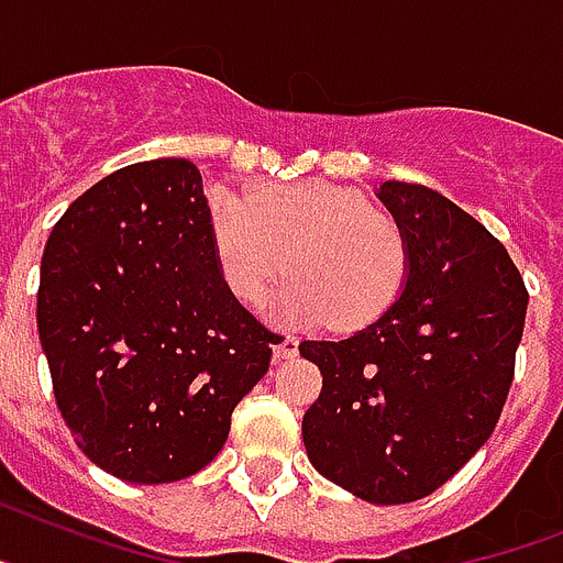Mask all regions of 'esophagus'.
<instances>
[{
	"instance_id": "esophagus-1",
	"label": "esophagus",
	"mask_w": 563,
	"mask_h": 563,
	"mask_svg": "<svg viewBox=\"0 0 563 563\" xmlns=\"http://www.w3.org/2000/svg\"><path fill=\"white\" fill-rule=\"evenodd\" d=\"M273 354H276V360H292V356L299 354V339L276 336V342H273Z\"/></svg>"
}]
</instances>
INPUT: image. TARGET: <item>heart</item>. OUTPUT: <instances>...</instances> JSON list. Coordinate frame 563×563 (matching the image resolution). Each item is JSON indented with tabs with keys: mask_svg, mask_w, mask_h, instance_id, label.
<instances>
[{
	"mask_svg": "<svg viewBox=\"0 0 563 563\" xmlns=\"http://www.w3.org/2000/svg\"><path fill=\"white\" fill-rule=\"evenodd\" d=\"M218 271L232 296L258 308L282 273L287 322L333 319L339 331L365 328L399 296L408 271L402 230L351 189L305 180L209 201Z\"/></svg>",
	"mask_w": 563,
	"mask_h": 563,
	"instance_id": "heart-1",
	"label": "heart"
}]
</instances>
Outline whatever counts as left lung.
<instances>
[{"mask_svg":"<svg viewBox=\"0 0 563 563\" xmlns=\"http://www.w3.org/2000/svg\"><path fill=\"white\" fill-rule=\"evenodd\" d=\"M376 198L406 239V287L354 336L301 342L322 371L301 438L319 475L388 506L440 489L489 440L529 292L504 244L440 192L385 180Z\"/></svg>","mask_w":563,"mask_h":563,"instance_id":"left-lung-1","label":"left lung"}]
</instances>
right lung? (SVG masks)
Here are the masks:
<instances>
[{"label":"right lung","instance_id":"1","mask_svg":"<svg viewBox=\"0 0 563 563\" xmlns=\"http://www.w3.org/2000/svg\"><path fill=\"white\" fill-rule=\"evenodd\" d=\"M36 328L65 426L129 483L201 472L276 342L218 271L187 157L123 166L65 209L42 255Z\"/></svg>","mask_w":563,"mask_h":563}]
</instances>
